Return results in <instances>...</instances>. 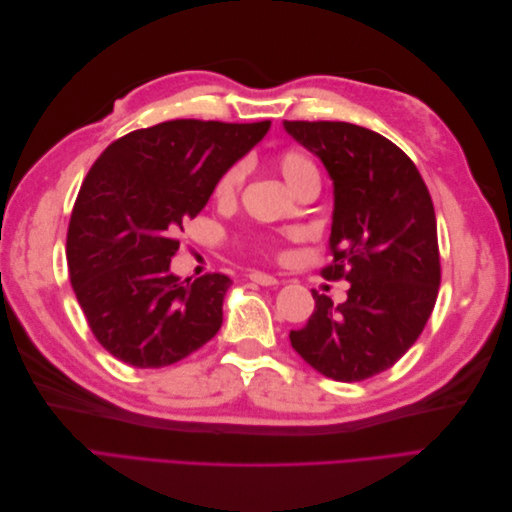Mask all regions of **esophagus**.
Wrapping results in <instances>:
<instances>
[{
	"instance_id": "obj_1",
	"label": "esophagus",
	"mask_w": 512,
	"mask_h": 512,
	"mask_svg": "<svg viewBox=\"0 0 512 512\" xmlns=\"http://www.w3.org/2000/svg\"><path fill=\"white\" fill-rule=\"evenodd\" d=\"M250 280H252L254 284H260V286H275V284H280V282L275 280L273 275L262 273V271H252V273H250Z\"/></svg>"
}]
</instances>
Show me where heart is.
Listing matches in <instances>:
<instances>
[{"mask_svg":"<svg viewBox=\"0 0 512 512\" xmlns=\"http://www.w3.org/2000/svg\"><path fill=\"white\" fill-rule=\"evenodd\" d=\"M275 164V170L277 173L282 175V179L286 181V185L290 190L297 188V185L309 177V175H318L316 173V166L314 162L309 160L303 151H297V149H290V151H284L280 153L273 160ZM243 179V168L237 164V166H230L226 173L220 177L218 185H215V196H218L220 200H228L235 196L239 183Z\"/></svg>","mask_w":512,"mask_h":512,"instance_id":"b5f03b06","label":"heart"}]
</instances>
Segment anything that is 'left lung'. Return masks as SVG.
Masks as SVG:
<instances>
[{"mask_svg":"<svg viewBox=\"0 0 512 512\" xmlns=\"http://www.w3.org/2000/svg\"><path fill=\"white\" fill-rule=\"evenodd\" d=\"M333 181V262L350 282L339 305L312 290L316 309L290 344L318 374L359 382L393 367L423 333L440 288L431 196L389 138L346 121H284Z\"/></svg>","mask_w":512,"mask_h":512,"instance_id":"left-lung-1","label":"left lung"}]
</instances>
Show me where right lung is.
Masks as SVG:
<instances>
[{
    "instance_id": "obj_1",
    "label": "right lung",
    "mask_w": 512,
    "mask_h": 512,
    "mask_svg": "<svg viewBox=\"0 0 512 512\" xmlns=\"http://www.w3.org/2000/svg\"><path fill=\"white\" fill-rule=\"evenodd\" d=\"M269 128L271 121H164L119 138L91 166L72 209L66 256L89 329L115 359L166 367L220 331L230 277L181 282L170 258L183 224Z\"/></svg>"
}]
</instances>
